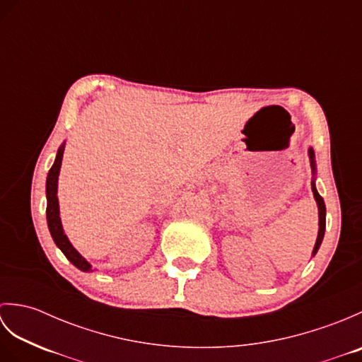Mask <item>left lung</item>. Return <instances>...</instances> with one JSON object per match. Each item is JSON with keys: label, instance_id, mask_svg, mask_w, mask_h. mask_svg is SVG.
Wrapping results in <instances>:
<instances>
[{"label": "left lung", "instance_id": "8db88e82", "mask_svg": "<svg viewBox=\"0 0 362 362\" xmlns=\"http://www.w3.org/2000/svg\"><path fill=\"white\" fill-rule=\"evenodd\" d=\"M310 158H311V168L314 171V169H316V165H314V151L313 149H310ZM311 189H313L314 199H316L317 206H319V235H317L316 245H314V250H313V255H316V252L319 250L322 240H324V235H325V222H327L325 214H327V210H325L324 199H322V196L317 193V189H316V187H314V183H311Z\"/></svg>", "mask_w": 362, "mask_h": 362}]
</instances>
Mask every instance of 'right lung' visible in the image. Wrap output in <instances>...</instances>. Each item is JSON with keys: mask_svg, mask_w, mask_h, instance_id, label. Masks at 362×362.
<instances>
[{"mask_svg": "<svg viewBox=\"0 0 362 362\" xmlns=\"http://www.w3.org/2000/svg\"><path fill=\"white\" fill-rule=\"evenodd\" d=\"M62 157H64V146H60L56 161H54V165L48 173V179H46V201H48V205H46V221H48V227H49L54 243H56L57 247L64 252V255L70 259L76 267L81 269V271L88 272L91 267L90 263L86 258H82V255H79V252L73 247L70 241H68L66 235L64 233L62 224H60L59 201H57V179H59L60 165H62Z\"/></svg>", "mask_w": 362, "mask_h": 362, "instance_id": "add662e5", "label": "right lung"}]
</instances>
